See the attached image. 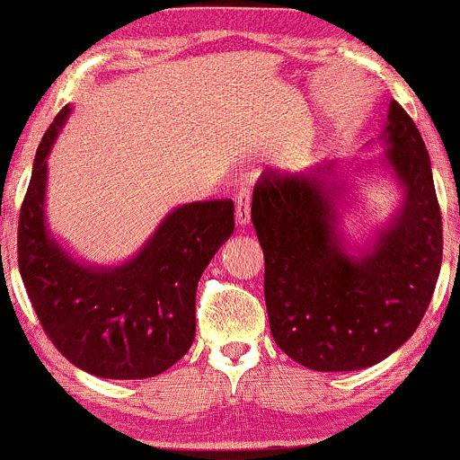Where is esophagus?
<instances>
[{
	"label": "esophagus",
	"mask_w": 460,
	"mask_h": 460,
	"mask_svg": "<svg viewBox=\"0 0 460 460\" xmlns=\"http://www.w3.org/2000/svg\"><path fill=\"white\" fill-rule=\"evenodd\" d=\"M251 220V190L240 188L235 194V223L248 225Z\"/></svg>",
	"instance_id": "34e87169"
}]
</instances>
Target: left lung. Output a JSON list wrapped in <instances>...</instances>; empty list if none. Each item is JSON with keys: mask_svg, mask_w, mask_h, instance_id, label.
Returning a JSON list of instances; mask_svg holds the SVG:
<instances>
[{"mask_svg": "<svg viewBox=\"0 0 460 460\" xmlns=\"http://www.w3.org/2000/svg\"><path fill=\"white\" fill-rule=\"evenodd\" d=\"M387 119V160L404 203L358 260L340 248L337 186L324 177L331 166L300 177L266 171L252 192L272 337L285 355L318 372L363 369L398 350L439 279L443 226L429 151L398 102Z\"/></svg>", "mask_w": 460, "mask_h": 460, "instance_id": "8db88e82", "label": "left lung"}]
</instances>
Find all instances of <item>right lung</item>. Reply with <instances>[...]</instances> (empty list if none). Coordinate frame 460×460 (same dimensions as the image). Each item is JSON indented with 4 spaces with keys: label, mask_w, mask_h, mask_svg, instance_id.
<instances>
[{
    "label": "right lung",
    "mask_w": 460,
    "mask_h": 460,
    "mask_svg": "<svg viewBox=\"0 0 460 460\" xmlns=\"http://www.w3.org/2000/svg\"><path fill=\"white\" fill-rule=\"evenodd\" d=\"M68 105L45 131L19 214V272L51 344L73 366L102 378H149L190 350L197 285L234 234V200H199L168 214L134 260L84 268L45 229L47 155Z\"/></svg>",
    "instance_id": "obj_1"
}]
</instances>
